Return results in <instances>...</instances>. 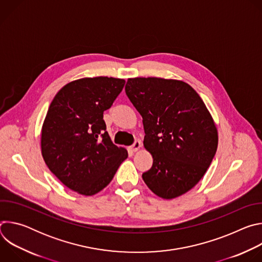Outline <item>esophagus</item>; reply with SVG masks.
Listing matches in <instances>:
<instances>
[{"label": "esophagus", "instance_id": "34e87169", "mask_svg": "<svg viewBox=\"0 0 262 262\" xmlns=\"http://www.w3.org/2000/svg\"><path fill=\"white\" fill-rule=\"evenodd\" d=\"M141 146H142L141 141H135V143L129 147L130 151H132V152H136V151H138L139 149L141 148Z\"/></svg>", "mask_w": 262, "mask_h": 262}]
</instances>
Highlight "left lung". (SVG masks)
Segmentation results:
<instances>
[{"label": "left lung", "mask_w": 262, "mask_h": 262, "mask_svg": "<svg viewBox=\"0 0 262 262\" xmlns=\"http://www.w3.org/2000/svg\"><path fill=\"white\" fill-rule=\"evenodd\" d=\"M125 93L143 118L152 156L142 178L163 199L179 197L204 176L217 148L214 121L199 94L178 80L128 79Z\"/></svg>", "instance_id": "left-lung-1"}]
</instances>
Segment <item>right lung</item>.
<instances>
[{
    "instance_id": "add662e5",
    "label": "right lung",
    "mask_w": 262,
    "mask_h": 262,
    "mask_svg": "<svg viewBox=\"0 0 262 262\" xmlns=\"http://www.w3.org/2000/svg\"><path fill=\"white\" fill-rule=\"evenodd\" d=\"M122 79L84 78L66 84L50 104L41 129V154L68 189L92 196L113 179L127 150L112 142L103 120L122 91Z\"/></svg>"
}]
</instances>
